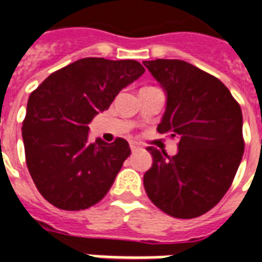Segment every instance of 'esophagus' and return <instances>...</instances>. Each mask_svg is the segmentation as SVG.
<instances>
[{"label": "esophagus", "mask_w": 262, "mask_h": 262, "mask_svg": "<svg viewBox=\"0 0 262 262\" xmlns=\"http://www.w3.org/2000/svg\"><path fill=\"white\" fill-rule=\"evenodd\" d=\"M129 148H131V151H138L140 150V144H138L136 142H129Z\"/></svg>", "instance_id": "esophagus-1"}]
</instances>
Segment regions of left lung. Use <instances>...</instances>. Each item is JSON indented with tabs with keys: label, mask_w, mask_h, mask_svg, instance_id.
Returning a JSON list of instances; mask_svg holds the SVG:
<instances>
[{
	"label": "left lung",
	"mask_w": 262,
	"mask_h": 262,
	"mask_svg": "<svg viewBox=\"0 0 262 262\" xmlns=\"http://www.w3.org/2000/svg\"><path fill=\"white\" fill-rule=\"evenodd\" d=\"M143 64L166 94L158 133L179 140L174 157L147 147L152 166L143 177L144 190L171 217H200L221 201L241 163V107L222 81L189 62Z\"/></svg>",
	"instance_id": "obj_1"
}]
</instances>
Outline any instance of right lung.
<instances>
[{
    "mask_svg": "<svg viewBox=\"0 0 262 262\" xmlns=\"http://www.w3.org/2000/svg\"><path fill=\"white\" fill-rule=\"evenodd\" d=\"M144 73L135 60L85 57L58 69L33 91L23 123L27 166L40 194L62 210H84L104 198L127 140H88L91 120Z\"/></svg>",
    "mask_w": 262,
    "mask_h": 262,
    "instance_id": "add662e5",
    "label": "right lung"
}]
</instances>
